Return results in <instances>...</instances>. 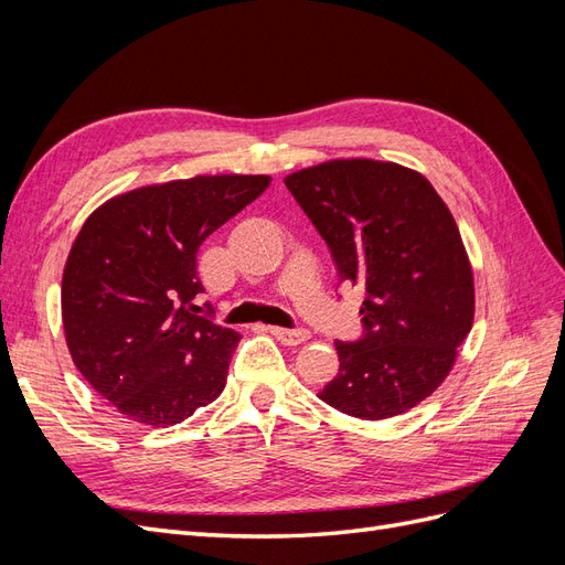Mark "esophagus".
<instances>
[{"label": "esophagus", "mask_w": 565, "mask_h": 565, "mask_svg": "<svg viewBox=\"0 0 565 565\" xmlns=\"http://www.w3.org/2000/svg\"><path fill=\"white\" fill-rule=\"evenodd\" d=\"M273 337H276L278 341H282V344L287 347H297V344H303L306 339H309V332L306 330H285V328H266Z\"/></svg>", "instance_id": "obj_1"}]
</instances>
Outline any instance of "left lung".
I'll list each match as a JSON object with an SVG mask.
<instances>
[{"mask_svg": "<svg viewBox=\"0 0 565 565\" xmlns=\"http://www.w3.org/2000/svg\"><path fill=\"white\" fill-rule=\"evenodd\" d=\"M285 185L339 280L367 295L365 334L334 341L339 372L318 398L367 422L407 413L446 382L473 324V270L448 204L415 169L370 158L306 167Z\"/></svg>", "mask_w": 565, "mask_h": 565, "instance_id": "left-lung-1", "label": "left lung"}]
</instances>
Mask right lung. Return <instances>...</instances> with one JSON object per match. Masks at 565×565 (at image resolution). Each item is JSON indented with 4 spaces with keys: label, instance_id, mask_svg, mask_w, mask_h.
Here are the masks:
<instances>
[{
    "label": "right lung",
    "instance_id": "obj_1",
    "mask_svg": "<svg viewBox=\"0 0 565 565\" xmlns=\"http://www.w3.org/2000/svg\"><path fill=\"white\" fill-rule=\"evenodd\" d=\"M268 185L266 174L150 183L82 224L63 268L65 344L119 415L167 429L221 396L241 334L198 316V249Z\"/></svg>",
    "mask_w": 565,
    "mask_h": 565
}]
</instances>
